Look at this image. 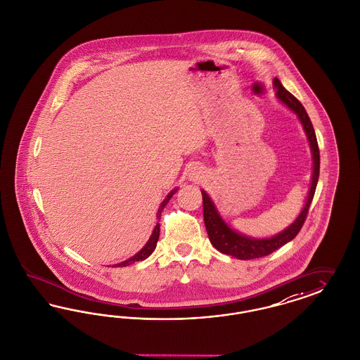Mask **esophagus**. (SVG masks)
<instances>
[{
    "instance_id": "1",
    "label": "esophagus",
    "mask_w": 360,
    "mask_h": 360,
    "mask_svg": "<svg viewBox=\"0 0 360 360\" xmlns=\"http://www.w3.org/2000/svg\"><path fill=\"white\" fill-rule=\"evenodd\" d=\"M204 174H205V171H204L203 167L199 164H195L188 168L187 179L192 183H198V181L203 180Z\"/></svg>"
}]
</instances>
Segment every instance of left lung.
I'll return each mask as SVG.
<instances>
[{"instance_id": "1", "label": "left lung", "mask_w": 360, "mask_h": 360, "mask_svg": "<svg viewBox=\"0 0 360 360\" xmlns=\"http://www.w3.org/2000/svg\"><path fill=\"white\" fill-rule=\"evenodd\" d=\"M273 86L276 90L277 101L297 117L300 124L302 125V129L305 131L308 142H309L313 161L311 186H309L307 200L304 203L301 212L298 214L297 218L278 234L267 236V238H255V236L239 233L238 230L233 229L226 220L223 219V217L220 215L217 205L212 202L210 195L204 189H202L204 224H205V230H207V234L210 238V242L212 243V246L217 250H219L223 254L231 255L236 259H254V258L265 257V255L271 254L273 251L280 249L281 246L286 245L292 239H295L304 224V220L307 218L309 205L312 203L313 196H314L316 186L319 181L320 152H319V145L316 140L312 122H311L307 111L304 109V106L300 103V101L295 95L290 94L282 86L280 79L274 78Z\"/></svg>"}]
</instances>
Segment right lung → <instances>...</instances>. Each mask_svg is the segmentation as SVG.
<instances>
[{"label":"right lung","instance_id":"obj_1","mask_svg":"<svg viewBox=\"0 0 360 360\" xmlns=\"http://www.w3.org/2000/svg\"><path fill=\"white\" fill-rule=\"evenodd\" d=\"M177 189H179V187L173 188L172 191L165 196V199L160 204V207H158V210H157L156 226H155V229H153V231H152V235L149 236L148 242L145 243V246H143L139 252H136L133 257L127 258L124 262H120V264H117V265H114L112 267H124V266L131 265V264L139 262V261H143V259H146V258L155 251L157 246V240H158V236H160V223H158V221H160V218H161V212H162V210L165 208V205L168 204V202L171 200V198H172L173 195L177 192Z\"/></svg>","mask_w":360,"mask_h":360}]
</instances>
